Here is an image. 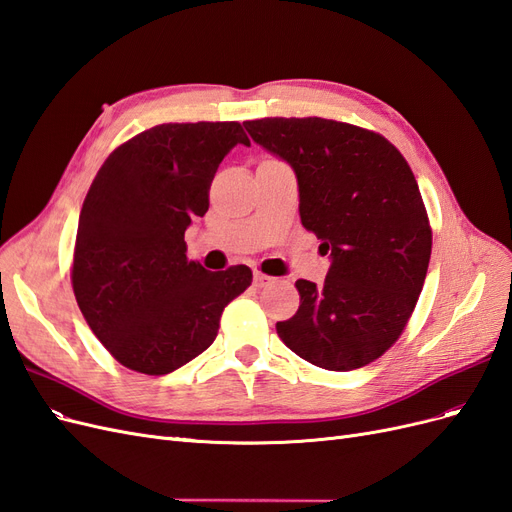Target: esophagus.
<instances>
[{"label": "esophagus", "instance_id": "34e87169", "mask_svg": "<svg viewBox=\"0 0 512 512\" xmlns=\"http://www.w3.org/2000/svg\"><path fill=\"white\" fill-rule=\"evenodd\" d=\"M253 283H255V287H268V285H272L274 283V278L272 276H268V274H261V272H255V276H253Z\"/></svg>", "mask_w": 512, "mask_h": 512}]
</instances>
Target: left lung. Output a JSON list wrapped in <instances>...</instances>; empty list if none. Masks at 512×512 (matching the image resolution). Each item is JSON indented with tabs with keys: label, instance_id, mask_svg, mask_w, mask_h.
I'll return each instance as SVG.
<instances>
[{
	"label": "left lung",
	"instance_id": "obj_1",
	"mask_svg": "<svg viewBox=\"0 0 512 512\" xmlns=\"http://www.w3.org/2000/svg\"><path fill=\"white\" fill-rule=\"evenodd\" d=\"M298 178L302 225L323 242L325 283L298 280L300 308L276 332L319 368L349 372L381 357L415 310L432 229L415 174L389 140L319 117L244 123Z\"/></svg>",
	"mask_w": 512,
	"mask_h": 512
}]
</instances>
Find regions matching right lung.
I'll list each match as a JSON object with an SVG mask.
<instances>
[{"mask_svg":"<svg viewBox=\"0 0 512 512\" xmlns=\"http://www.w3.org/2000/svg\"><path fill=\"white\" fill-rule=\"evenodd\" d=\"M249 146L240 123H166L121 144L80 210L72 285L91 332L129 370L161 376L217 338L223 308L253 272L187 259L223 157Z\"/></svg>","mask_w":512,"mask_h":512,"instance_id":"right-lung-1","label":"right lung"}]
</instances>
